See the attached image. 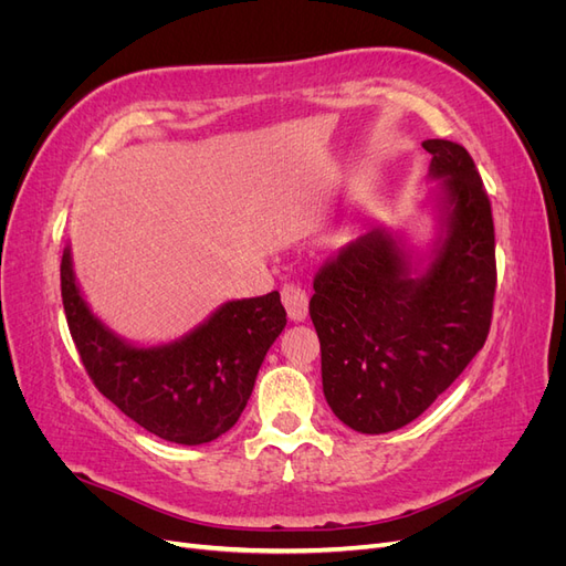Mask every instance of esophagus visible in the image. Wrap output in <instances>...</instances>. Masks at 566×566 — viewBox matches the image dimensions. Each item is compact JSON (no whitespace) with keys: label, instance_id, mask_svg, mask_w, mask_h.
<instances>
[{"label":"esophagus","instance_id":"obj_1","mask_svg":"<svg viewBox=\"0 0 566 566\" xmlns=\"http://www.w3.org/2000/svg\"><path fill=\"white\" fill-rule=\"evenodd\" d=\"M281 297L285 304V312L293 321H304L310 314V295L300 283H285L281 287Z\"/></svg>","mask_w":566,"mask_h":566}]
</instances>
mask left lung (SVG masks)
<instances>
[{
    "mask_svg": "<svg viewBox=\"0 0 566 566\" xmlns=\"http://www.w3.org/2000/svg\"><path fill=\"white\" fill-rule=\"evenodd\" d=\"M449 233L420 279L385 229L339 248L314 276L325 401L347 427L385 434L416 420L484 347L493 318L491 200L465 146L427 139Z\"/></svg>",
    "mask_w": 566,
    "mask_h": 566,
    "instance_id": "1",
    "label": "left lung"
}]
</instances>
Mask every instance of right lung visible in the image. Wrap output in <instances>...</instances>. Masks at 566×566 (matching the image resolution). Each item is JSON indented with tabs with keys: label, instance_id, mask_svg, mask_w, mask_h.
<instances>
[{
	"label": "right lung",
	"instance_id": "obj_1",
	"mask_svg": "<svg viewBox=\"0 0 566 566\" xmlns=\"http://www.w3.org/2000/svg\"><path fill=\"white\" fill-rule=\"evenodd\" d=\"M61 297L94 387L150 434L186 447L212 441L238 422L269 347L285 328L281 295L273 290L227 302L172 345L129 347L82 300L67 248L61 260Z\"/></svg>",
	"mask_w": 566,
	"mask_h": 566
}]
</instances>
